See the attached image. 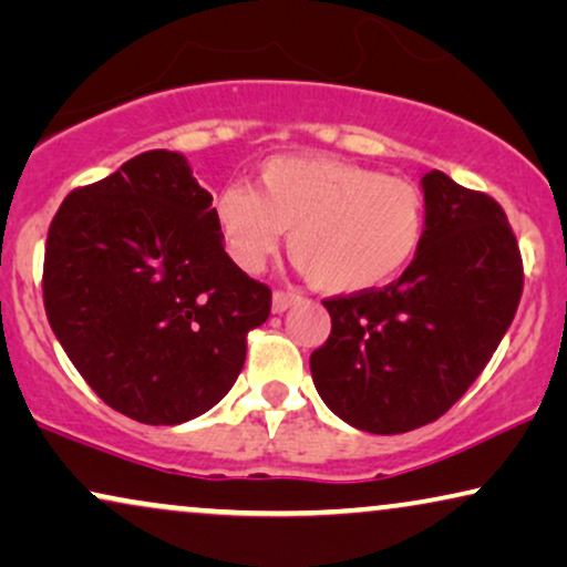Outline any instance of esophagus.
<instances>
[{"label": "esophagus", "mask_w": 567, "mask_h": 567, "mask_svg": "<svg viewBox=\"0 0 567 567\" xmlns=\"http://www.w3.org/2000/svg\"><path fill=\"white\" fill-rule=\"evenodd\" d=\"M298 300H300L298 292H292V290H275V296H271V311L285 313L290 306H296Z\"/></svg>", "instance_id": "1"}]
</instances>
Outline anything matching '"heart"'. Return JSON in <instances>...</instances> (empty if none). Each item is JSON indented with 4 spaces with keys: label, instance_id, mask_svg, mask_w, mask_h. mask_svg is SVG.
I'll list each match as a JSON object with an SVG mask.
<instances>
[{
    "label": "heart",
    "instance_id": "1",
    "mask_svg": "<svg viewBox=\"0 0 567 567\" xmlns=\"http://www.w3.org/2000/svg\"><path fill=\"white\" fill-rule=\"evenodd\" d=\"M225 251L256 271L290 230V254L323 292L373 290L410 267L425 238V199L410 181L319 155L271 157L256 192L230 184L215 196Z\"/></svg>",
    "mask_w": 567,
    "mask_h": 567
}]
</instances>
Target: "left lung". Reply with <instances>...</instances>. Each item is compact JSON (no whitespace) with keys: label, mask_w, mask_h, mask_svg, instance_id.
I'll return each instance as SVG.
<instances>
[{"label":"left lung","mask_w":567,"mask_h":567,"mask_svg":"<svg viewBox=\"0 0 567 567\" xmlns=\"http://www.w3.org/2000/svg\"><path fill=\"white\" fill-rule=\"evenodd\" d=\"M420 186L425 238L417 256L389 288L323 300L331 334L311 354L323 404L375 435L446 414L493 358L524 290L501 205L441 171Z\"/></svg>","instance_id":"obj_1"}]
</instances>
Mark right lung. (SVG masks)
I'll return each mask as SVG.
<instances>
[{
	"label": "right lung",
	"mask_w": 567,
	"mask_h": 567,
	"mask_svg": "<svg viewBox=\"0 0 567 567\" xmlns=\"http://www.w3.org/2000/svg\"><path fill=\"white\" fill-rule=\"evenodd\" d=\"M43 303L105 404L145 425H181L233 389L271 292L225 254L213 194L186 157L150 150L62 202Z\"/></svg>",
	"instance_id": "obj_1"
}]
</instances>
